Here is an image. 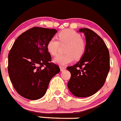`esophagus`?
<instances>
[{
    "label": "esophagus",
    "mask_w": 121,
    "mask_h": 121,
    "mask_svg": "<svg viewBox=\"0 0 121 121\" xmlns=\"http://www.w3.org/2000/svg\"><path fill=\"white\" fill-rule=\"evenodd\" d=\"M60 68L61 71H63V70H65V69H66V67H63V66H60Z\"/></svg>",
    "instance_id": "obj_1"
}]
</instances>
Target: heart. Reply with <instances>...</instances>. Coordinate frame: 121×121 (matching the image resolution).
I'll return each instance as SVG.
<instances>
[{
	"label": "heart",
	"instance_id": "heart-1",
	"mask_svg": "<svg viewBox=\"0 0 121 121\" xmlns=\"http://www.w3.org/2000/svg\"><path fill=\"white\" fill-rule=\"evenodd\" d=\"M58 41L55 37L51 38L46 44L48 51L52 55H55L58 51L60 43L67 44L65 54H60L54 59V62L59 66H66L75 59L81 58L86 50V43L81 39V35L72 29H65L58 34Z\"/></svg>",
	"mask_w": 121,
	"mask_h": 121
}]
</instances>
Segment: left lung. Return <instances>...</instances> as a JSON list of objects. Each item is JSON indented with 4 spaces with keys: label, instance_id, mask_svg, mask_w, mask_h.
Listing matches in <instances>:
<instances>
[{
    "label": "left lung",
    "instance_id": "obj_1",
    "mask_svg": "<svg viewBox=\"0 0 121 121\" xmlns=\"http://www.w3.org/2000/svg\"><path fill=\"white\" fill-rule=\"evenodd\" d=\"M86 37V50L80 60L67 67L71 77L67 83L70 92L78 98L93 95L104 84L110 70V55L105 43L97 34L81 28Z\"/></svg>",
    "mask_w": 121,
    "mask_h": 121
}]
</instances>
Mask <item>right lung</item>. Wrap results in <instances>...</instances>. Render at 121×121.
Instances as JSON below:
<instances>
[{
	"instance_id": "add662e5",
	"label": "right lung",
	"mask_w": 121,
	"mask_h": 121,
	"mask_svg": "<svg viewBox=\"0 0 121 121\" xmlns=\"http://www.w3.org/2000/svg\"><path fill=\"white\" fill-rule=\"evenodd\" d=\"M57 31L34 27L18 37L8 54V74L13 87L23 98L37 100L45 95L53 77L60 72L51 61L46 44Z\"/></svg>"
}]
</instances>
